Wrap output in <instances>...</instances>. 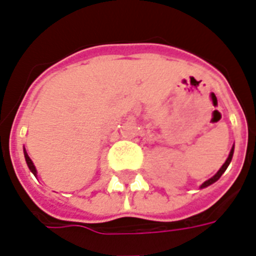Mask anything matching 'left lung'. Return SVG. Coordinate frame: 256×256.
<instances>
[{
  "instance_id": "left-lung-1",
  "label": "left lung",
  "mask_w": 256,
  "mask_h": 256,
  "mask_svg": "<svg viewBox=\"0 0 256 256\" xmlns=\"http://www.w3.org/2000/svg\"><path fill=\"white\" fill-rule=\"evenodd\" d=\"M232 154H234V146H232V151H230V154H229V156H228V159H226V162H225V163H224V166H222V167L220 168V171H218L217 174H216V175L213 176V178H209V180H206V182H204V184L200 186V188H206V186H210V184H213V182H217V180H218V178H221L222 174H224V172L226 171V168L229 167L230 162H232Z\"/></svg>"
}]
</instances>
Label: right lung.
Listing matches in <instances>:
<instances>
[{"label":"right lung","mask_w":256,"mask_h":256,"mask_svg":"<svg viewBox=\"0 0 256 256\" xmlns=\"http://www.w3.org/2000/svg\"><path fill=\"white\" fill-rule=\"evenodd\" d=\"M24 159H26V163H27V166H28V168H30V171L32 172V174H34V175H36V168H35L34 163H32V162H31L30 156H28V155H27L26 150H24Z\"/></svg>","instance_id":"add662e5"}]
</instances>
